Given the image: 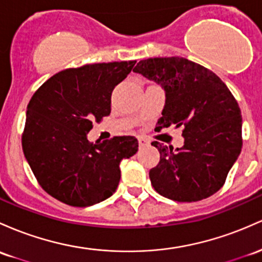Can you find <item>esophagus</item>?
<instances>
[{"label": "esophagus", "instance_id": "obj_1", "mask_svg": "<svg viewBox=\"0 0 262 262\" xmlns=\"http://www.w3.org/2000/svg\"><path fill=\"white\" fill-rule=\"evenodd\" d=\"M138 142H139L140 148H144V146L149 145V140L145 139L144 137H139V138H138Z\"/></svg>", "mask_w": 262, "mask_h": 262}]
</instances>
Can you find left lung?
I'll use <instances>...</instances> for the list:
<instances>
[{
    "label": "left lung",
    "instance_id": "obj_1",
    "mask_svg": "<svg viewBox=\"0 0 262 262\" xmlns=\"http://www.w3.org/2000/svg\"><path fill=\"white\" fill-rule=\"evenodd\" d=\"M165 89L157 129L182 126V148L153 142L160 162L149 178L155 191L175 201H199L225 184L243 146L236 99L214 72L182 57L143 59L133 70Z\"/></svg>",
    "mask_w": 262,
    "mask_h": 262
}]
</instances>
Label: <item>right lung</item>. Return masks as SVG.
I'll return each mask as SVG.
<instances>
[{
    "instance_id": "1",
    "label": "right lung",
    "mask_w": 262,
    "mask_h": 262,
    "mask_svg": "<svg viewBox=\"0 0 262 262\" xmlns=\"http://www.w3.org/2000/svg\"><path fill=\"white\" fill-rule=\"evenodd\" d=\"M137 61L94 63L52 76L27 105L22 148L37 182L54 199L84 208L108 199L119 164L138 150L136 137L88 142L93 123L111 114L112 92Z\"/></svg>"
}]
</instances>
